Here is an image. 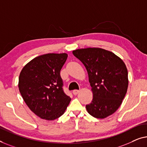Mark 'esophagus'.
I'll list each match as a JSON object with an SVG mask.
<instances>
[{
  "label": "esophagus",
  "mask_w": 147,
  "mask_h": 147,
  "mask_svg": "<svg viewBox=\"0 0 147 147\" xmlns=\"http://www.w3.org/2000/svg\"><path fill=\"white\" fill-rule=\"evenodd\" d=\"M79 91H80V90H74L73 91V93L74 95H76V94L78 93V92H79Z\"/></svg>",
  "instance_id": "obj_1"
}]
</instances>
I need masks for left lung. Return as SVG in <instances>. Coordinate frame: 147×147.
<instances>
[{"label": "left lung", "mask_w": 147, "mask_h": 147, "mask_svg": "<svg viewBox=\"0 0 147 147\" xmlns=\"http://www.w3.org/2000/svg\"><path fill=\"white\" fill-rule=\"evenodd\" d=\"M73 55L83 63L87 71L93 98L86 105L89 114L105 119L121 106L129 85L125 63L111 51L101 48L76 49Z\"/></svg>", "instance_id": "obj_1"}]
</instances>
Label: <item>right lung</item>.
I'll list each match as a JSON object with an SVG mask.
<instances>
[{
	"instance_id": "1",
	"label": "right lung",
	"mask_w": 147,
	"mask_h": 147,
	"mask_svg": "<svg viewBox=\"0 0 147 147\" xmlns=\"http://www.w3.org/2000/svg\"><path fill=\"white\" fill-rule=\"evenodd\" d=\"M67 53H48L35 57L20 71L18 88L30 111L53 121L65 113L71 98L65 94L60 72Z\"/></svg>"
}]
</instances>
